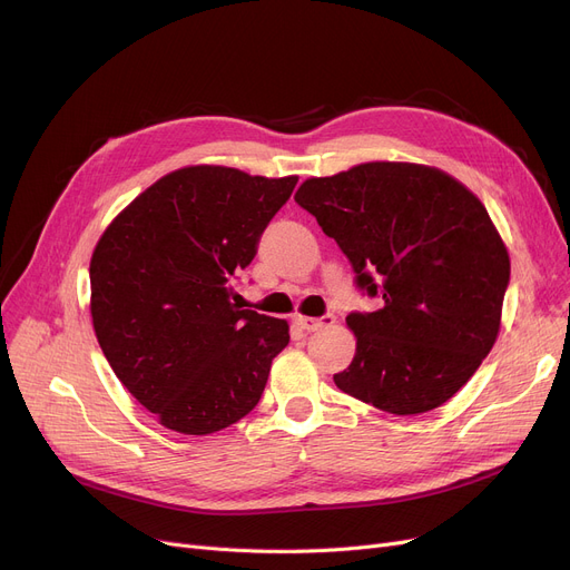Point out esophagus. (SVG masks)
<instances>
[{
    "instance_id": "obj_1",
    "label": "esophagus",
    "mask_w": 570,
    "mask_h": 570,
    "mask_svg": "<svg viewBox=\"0 0 570 570\" xmlns=\"http://www.w3.org/2000/svg\"><path fill=\"white\" fill-rule=\"evenodd\" d=\"M295 323H297V327H303V331L314 333V331H321V327H325V325H333L335 316L333 314H323L318 318H312V316H301V314H297Z\"/></svg>"
}]
</instances>
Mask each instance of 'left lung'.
<instances>
[{"label":"left lung","mask_w":570,"mask_h":570,"mask_svg":"<svg viewBox=\"0 0 570 570\" xmlns=\"http://www.w3.org/2000/svg\"><path fill=\"white\" fill-rule=\"evenodd\" d=\"M295 203L381 301L346 316L357 344L340 391L397 415L451 400L494 346L511 282L485 205L451 175L395 161L312 177Z\"/></svg>","instance_id":"1"}]
</instances>
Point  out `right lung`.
I'll return each instance as SVG.
<instances>
[{
    "mask_svg": "<svg viewBox=\"0 0 570 570\" xmlns=\"http://www.w3.org/2000/svg\"><path fill=\"white\" fill-rule=\"evenodd\" d=\"M297 177L179 168L106 228L89 263L99 346L127 391L179 434H213L261 400L288 323L233 303V282Z\"/></svg>",
    "mask_w": 570,
    "mask_h": 570,
    "instance_id": "obj_1",
    "label": "right lung"
}]
</instances>
